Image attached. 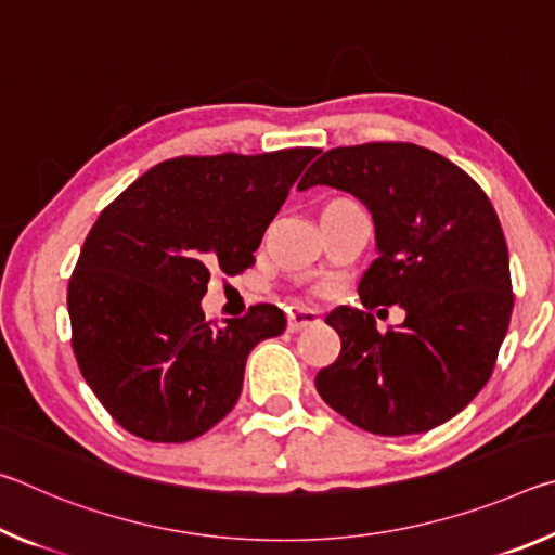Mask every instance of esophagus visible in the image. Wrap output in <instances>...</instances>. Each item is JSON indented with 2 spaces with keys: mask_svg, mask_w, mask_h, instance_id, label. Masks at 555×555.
Instances as JSON below:
<instances>
[{
  "mask_svg": "<svg viewBox=\"0 0 555 555\" xmlns=\"http://www.w3.org/2000/svg\"><path fill=\"white\" fill-rule=\"evenodd\" d=\"M321 323V313L313 311V308H296V311L288 313V331L298 333L306 331V327Z\"/></svg>",
  "mask_w": 555,
  "mask_h": 555,
  "instance_id": "obj_1",
  "label": "esophagus"
}]
</instances>
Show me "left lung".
<instances>
[{
	"instance_id": "obj_1",
	"label": "left lung",
	"mask_w": 555,
	"mask_h": 555,
	"mask_svg": "<svg viewBox=\"0 0 555 555\" xmlns=\"http://www.w3.org/2000/svg\"><path fill=\"white\" fill-rule=\"evenodd\" d=\"M331 185L367 205L379 257L364 271V308L401 306L377 331L372 313L340 306L325 323L340 357L315 389L350 424L411 436L446 424L490 379L514 294L500 218L463 168L430 149L372 142L325 152L298 191Z\"/></svg>"
}]
</instances>
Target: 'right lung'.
<instances>
[{"mask_svg": "<svg viewBox=\"0 0 555 555\" xmlns=\"http://www.w3.org/2000/svg\"><path fill=\"white\" fill-rule=\"evenodd\" d=\"M318 149L178 156L100 212L68 284L73 352L117 424L152 443L203 436L240 399L244 364L286 331L271 304L205 321L212 271L242 274Z\"/></svg>", "mask_w": 555, "mask_h": 555, "instance_id": "1", "label": "right lung"}]
</instances>
